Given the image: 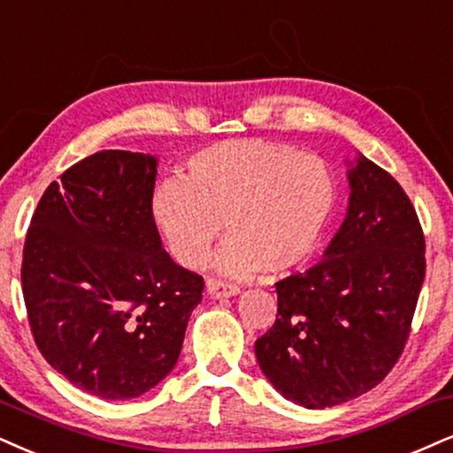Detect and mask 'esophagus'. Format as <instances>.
Listing matches in <instances>:
<instances>
[{"instance_id":"1","label":"esophagus","mask_w":453,"mask_h":453,"mask_svg":"<svg viewBox=\"0 0 453 453\" xmlns=\"http://www.w3.org/2000/svg\"><path fill=\"white\" fill-rule=\"evenodd\" d=\"M205 289H208V294L211 296V298H228V296H235L239 292L237 286L222 281V279H208Z\"/></svg>"}]
</instances>
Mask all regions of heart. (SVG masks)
I'll use <instances>...</instances> for the list:
<instances>
[{"instance_id":"obj_1","label":"heart","mask_w":453,"mask_h":453,"mask_svg":"<svg viewBox=\"0 0 453 453\" xmlns=\"http://www.w3.org/2000/svg\"><path fill=\"white\" fill-rule=\"evenodd\" d=\"M332 167L292 144L237 138L187 159L182 180L170 178L150 197V218L172 256L199 269L226 233L218 269L252 275L289 273L317 254L336 214Z\"/></svg>"}]
</instances>
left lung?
Segmentation results:
<instances>
[{
    "label": "left lung",
    "mask_w": 453,
    "mask_h": 453,
    "mask_svg": "<svg viewBox=\"0 0 453 453\" xmlns=\"http://www.w3.org/2000/svg\"><path fill=\"white\" fill-rule=\"evenodd\" d=\"M326 258L277 281V319L256 359L283 397L323 410L380 384L403 353L420 296L424 233L403 187L361 157Z\"/></svg>",
    "instance_id": "8db88e82"
}]
</instances>
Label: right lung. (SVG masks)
<instances>
[{
  "label": "right lung",
  "instance_id": "obj_1",
  "mask_svg": "<svg viewBox=\"0 0 453 453\" xmlns=\"http://www.w3.org/2000/svg\"><path fill=\"white\" fill-rule=\"evenodd\" d=\"M157 161L100 150L52 182L22 248L39 353L77 388L141 397L174 370L203 277L161 248L150 218Z\"/></svg>",
  "mask_w": 453,
  "mask_h": 453
}]
</instances>
